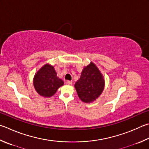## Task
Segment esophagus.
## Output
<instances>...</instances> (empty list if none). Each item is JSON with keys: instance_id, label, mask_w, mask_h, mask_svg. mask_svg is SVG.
Masks as SVG:
<instances>
[{"instance_id": "34e87169", "label": "esophagus", "mask_w": 149, "mask_h": 149, "mask_svg": "<svg viewBox=\"0 0 149 149\" xmlns=\"http://www.w3.org/2000/svg\"><path fill=\"white\" fill-rule=\"evenodd\" d=\"M67 84H68V85H72V81H68Z\"/></svg>"}]
</instances>
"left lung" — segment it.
<instances>
[{"instance_id": "1", "label": "left lung", "mask_w": 149, "mask_h": 149, "mask_svg": "<svg viewBox=\"0 0 149 149\" xmlns=\"http://www.w3.org/2000/svg\"><path fill=\"white\" fill-rule=\"evenodd\" d=\"M104 79L93 63L85 67L79 79L75 83L77 95L83 102L91 103L98 98L104 88Z\"/></svg>"}]
</instances>
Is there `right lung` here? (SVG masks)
Instances as JSON below:
<instances>
[{
    "label": "right lung",
    "instance_id": "obj_1",
    "mask_svg": "<svg viewBox=\"0 0 149 149\" xmlns=\"http://www.w3.org/2000/svg\"><path fill=\"white\" fill-rule=\"evenodd\" d=\"M35 90L40 96L48 98L55 94L64 81L57 77L54 67L45 64L35 74L33 80Z\"/></svg>",
    "mask_w": 149,
    "mask_h": 149
}]
</instances>
